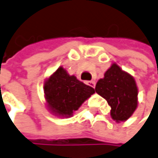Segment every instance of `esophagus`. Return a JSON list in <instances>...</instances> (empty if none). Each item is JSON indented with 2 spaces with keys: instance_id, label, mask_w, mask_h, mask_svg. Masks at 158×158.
<instances>
[{
  "instance_id": "obj_1",
  "label": "esophagus",
  "mask_w": 158,
  "mask_h": 158,
  "mask_svg": "<svg viewBox=\"0 0 158 158\" xmlns=\"http://www.w3.org/2000/svg\"><path fill=\"white\" fill-rule=\"evenodd\" d=\"M91 87H93V88H95V86H96V81H88L87 82Z\"/></svg>"
}]
</instances>
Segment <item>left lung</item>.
<instances>
[{"instance_id":"obj_1","label":"left lung","mask_w":158,"mask_h":158,"mask_svg":"<svg viewBox=\"0 0 158 158\" xmlns=\"http://www.w3.org/2000/svg\"><path fill=\"white\" fill-rule=\"evenodd\" d=\"M96 92L111 106V117L117 122L128 119L137 106V87L134 77L116 63L96 85Z\"/></svg>"}]
</instances>
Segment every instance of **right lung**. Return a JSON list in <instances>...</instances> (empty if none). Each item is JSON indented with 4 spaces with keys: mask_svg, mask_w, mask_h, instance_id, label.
Here are the masks:
<instances>
[{
    "mask_svg": "<svg viewBox=\"0 0 158 158\" xmlns=\"http://www.w3.org/2000/svg\"><path fill=\"white\" fill-rule=\"evenodd\" d=\"M94 93V88L77 80L75 76L68 75L62 67H59L44 83L48 107L61 117H71Z\"/></svg>",
    "mask_w": 158,
    "mask_h": 158,
    "instance_id": "obj_1",
    "label": "right lung"
}]
</instances>
